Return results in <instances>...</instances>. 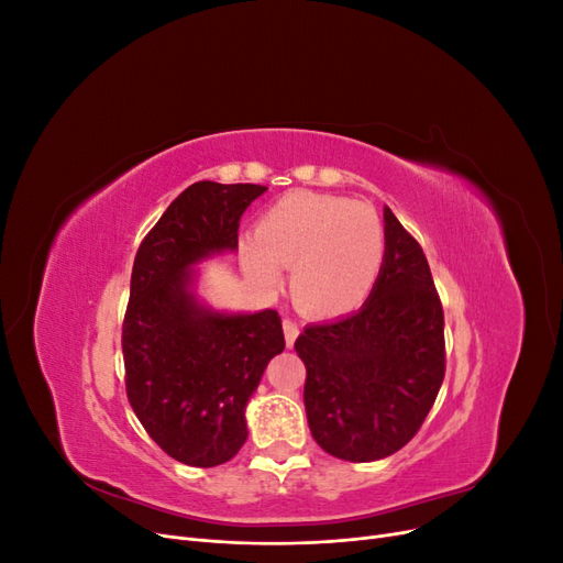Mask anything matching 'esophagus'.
Masks as SVG:
<instances>
[{"mask_svg": "<svg viewBox=\"0 0 563 563\" xmlns=\"http://www.w3.org/2000/svg\"><path fill=\"white\" fill-rule=\"evenodd\" d=\"M282 327H284V335H286V345L294 347L296 338H298V333H300V327H298V323H296L294 319H284Z\"/></svg>", "mask_w": 563, "mask_h": 563, "instance_id": "esophagus-1", "label": "esophagus"}]
</instances>
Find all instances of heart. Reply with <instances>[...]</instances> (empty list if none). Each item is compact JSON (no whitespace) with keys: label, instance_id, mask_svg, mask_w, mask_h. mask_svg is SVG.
Returning <instances> with one entry per match:
<instances>
[{"label":"heart","instance_id":"1","mask_svg":"<svg viewBox=\"0 0 563 563\" xmlns=\"http://www.w3.org/2000/svg\"><path fill=\"white\" fill-rule=\"evenodd\" d=\"M385 258V230L364 201L319 192H288L244 236L242 265L263 288H277L291 265L298 308L338 317L368 298Z\"/></svg>","mask_w":563,"mask_h":563}]
</instances>
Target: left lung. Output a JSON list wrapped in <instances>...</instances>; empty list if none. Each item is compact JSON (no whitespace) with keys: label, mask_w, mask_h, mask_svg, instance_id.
<instances>
[{"label":"left lung","mask_w":563,"mask_h":563,"mask_svg":"<svg viewBox=\"0 0 563 563\" xmlns=\"http://www.w3.org/2000/svg\"><path fill=\"white\" fill-rule=\"evenodd\" d=\"M305 411L317 444L371 463L416 437L446 373L444 308L428 258L385 209V258L364 308L296 340Z\"/></svg>","instance_id":"obj_1"}]
</instances>
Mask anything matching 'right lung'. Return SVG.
Here are the masks:
<instances>
[{
  "label": "right lung",
  "instance_id": "obj_1",
  "mask_svg": "<svg viewBox=\"0 0 563 563\" xmlns=\"http://www.w3.org/2000/svg\"><path fill=\"white\" fill-rule=\"evenodd\" d=\"M267 187L199 180L139 246L122 323L126 397L152 441L183 465L216 467L249 437L244 408L284 350L277 310L220 314L187 291V269L234 251L240 218Z\"/></svg>",
  "mask_w": 563,
  "mask_h": 563
}]
</instances>
